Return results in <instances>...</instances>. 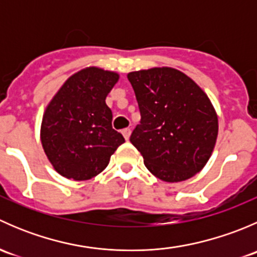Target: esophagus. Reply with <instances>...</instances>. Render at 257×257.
<instances>
[{"mask_svg": "<svg viewBox=\"0 0 257 257\" xmlns=\"http://www.w3.org/2000/svg\"><path fill=\"white\" fill-rule=\"evenodd\" d=\"M131 133H132L131 128H125V129H123V131H121V134H123V136H124L125 141H129V137H131Z\"/></svg>", "mask_w": 257, "mask_h": 257, "instance_id": "1", "label": "esophagus"}]
</instances>
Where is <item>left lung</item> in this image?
Returning <instances> with one entry per match:
<instances>
[{
    "label": "left lung",
    "mask_w": 257,
    "mask_h": 257,
    "mask_svg": "<svg viewBox=\"0 0 257 257\" xmlns=\"http://www.w3.org/2000/svg\"><path fill=\"white\" fill-rule=\"evenodd\" d=\"M141 123L131 142L160 180L191 178L208 163L216 143L217 115L200 87L174 68L131 72Z\"/></svg>",
    "instance_id": "1"
}]
</instances>
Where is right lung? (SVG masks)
<instances>
[{"label": "right lung", "instance_id": "right-lung-1", "mask_svg": "<svg viewBox=\"0 0 257 257\" xmlns=\"http://www.w3.org/2000/svg\"><path fill=\"white\" fill-rule=\"evenodd\" d=\"M119 76L90 67L66 80L43 114L41 141L54 169L88 180L107 168L124 138L113 129L105 98Z\"/></svg>", "mask_w": 257, "mask_h": 257}]
</instances>
